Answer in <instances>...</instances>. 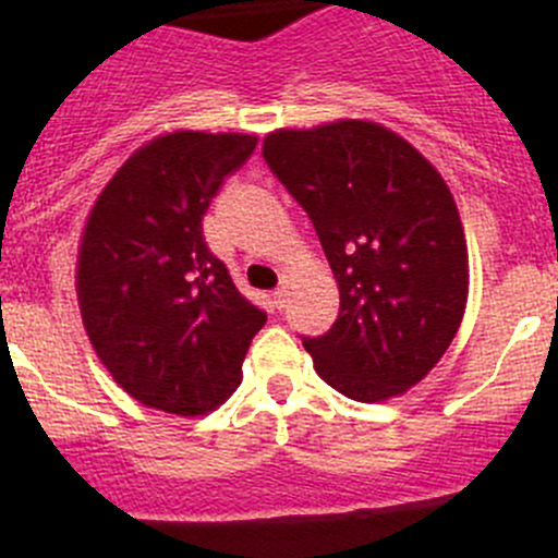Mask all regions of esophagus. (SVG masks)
Instances as JSON below:
<instances>
[{
  "label": "esophagus",
  "instance_id": "1",
  "mask_svg": "<svg viewBox=\"0 0 558 558\" xmlns=\"http://www.w3.org/2000/svg\"><path fill=\"white\" fill-rule=\"evenodd\" d=\"M271 303L277 308H284V303H287V284H284V281H281L277 290H274V301Z\"/></svg>",
  "mask_w": 558,
  "mask_h": 558
}]
</instances>
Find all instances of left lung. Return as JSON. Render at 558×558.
<instances>
[{"mask_svg":"<svg viewBox=\"0 0 558 558\" xmlns=\"http://www.w3.org/2000/svg\"><path fill=\"white\" fill-rule=\"evenodd\" d=\"M263 158L338 281V319L301 336L317 373L360 403L405 392L444 357L468 303V244L444 177L367 120L274 131Z\"/></svg>","mask_w":558,"mask_h":558,"instance_id":"left-lung-1","label":"left lung"}]
</instances>
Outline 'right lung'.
Returning <instances> with one entry per match:
<instances>
[{
    "instance_id": "obj_1",
    "label": "right lung",
    "mask_w": 558,
    "mask_h": 558,
    "mask_svg": "<svg viewBox=\"0 0 558 558\" xmlns=\"http://www.w3.org/2000/svg\"><path fill=\"white\" fill-rule=\"evenodd\" d=\"M255 145L244 134L160 136L120 166L85 226L77 260L85 330L114 381L158 411L198 416L220 405L266 325L201 228Z\"/></svg>"
}]
</instances>
